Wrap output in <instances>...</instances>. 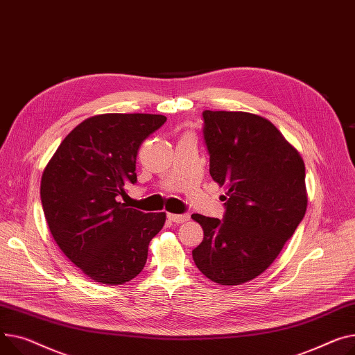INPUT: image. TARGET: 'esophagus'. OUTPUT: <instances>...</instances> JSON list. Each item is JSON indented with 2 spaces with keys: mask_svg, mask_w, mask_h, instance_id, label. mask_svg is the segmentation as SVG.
<instances>
[{
  "mask_svg": "<svg viewBox=\"0 0 355 355\" xmlns=\"http://www.w3.org/2000/svg\"><path fill=\"white\" fill-rule=\"evenodd\" d=\"M168 218L175 224H181V223H185L190 220V216L188 214H168Z\"/></svg>",
  "mask_w": 355,
  "mask_h": 355,
  "instance_id": "1",
  "label": "esophagus"
}]
</instances>
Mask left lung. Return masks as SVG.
<instances>
[{
    "mask_svg": "<svg viewBox=\"0 0 355 355\" xmlns=\"http://www.w3.org/2000/svg\"><path fill=\"white\" fill-rule=\"evenodd\" d=\"M202 120L209 174L228 193L223 220L191 216L204 230L193 258L211 281L240 286L272 264L302 221L304 161L263 116L205 110Z\"/></svg>",
    "mask_w": 355,
    "mask_h": 355,
    "instance_id": "1",
    "label": "left lung"
}]
</instances>
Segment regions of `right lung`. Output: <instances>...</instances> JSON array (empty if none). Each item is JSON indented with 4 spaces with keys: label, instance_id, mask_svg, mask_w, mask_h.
<instances>
[{
    "label": "right lung",
    "instance_id": "add662e5",
    "mask_svg": "<svg viewBox=\"0 0 355 355\" xmlns=\"http://www.w3.org/2000/svg\"><path fill=\"white\" fill-rule=\"evenodd\" d=\"M165 121L157 114L91 116L62 139L42 173L41 204L53 237L96 282L135 278L165 223V212L146 214L116 200L137 182L139 146Z\"/></svg>",
    "mask_w": 355,
    "mask_h": 355
}]
</instances>
